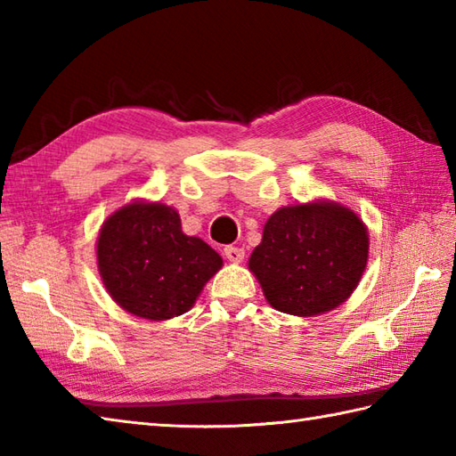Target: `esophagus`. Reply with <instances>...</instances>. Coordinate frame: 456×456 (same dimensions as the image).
Segmentation results:
<instances>
[{"label":"esophagus","mask_w":456,"mask_h":456,"mask_svg":"<svg viewBox=\"0 0 456 456\" xmlns=\"http://www.w3.org/2000/svg\"><path fill=\"white\" fill-rule=\"evenodd\" d=\"M223 255H225V258L229 260V263H235V265H239V263H243V258H245V250H243V248H239V247L229 245V247L223 248Z\"/></svg>","instance_id":"obj_1"}]
</instances>
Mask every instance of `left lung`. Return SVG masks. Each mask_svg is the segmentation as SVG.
<instances>
[{
  "label": "left lung",
  "mask_w": 456,
  "mask_h": 456,
  "mask_svg": "<svg viewBox=\"0 0 456 456\" xmlns=\"http://www.w3.org/2000/svg\"><path fill=\"white\" fill-rule=\"evenodd\" d=\"M368 248L358 213L322 198L276 209L248 270L278 312L314 317L351 297L366 270Z\"/></svg>",
  "instance_id": "1"
}]
</instances>
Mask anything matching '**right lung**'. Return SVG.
Wrapping results in <instances>:
<instances>
[{
	"label": "right lung",
	"mask_w": 456,
	"mask_h": 456,
	"mask_svg": "<svg viewBox=\"0 0 456 456\" xmlns=\"http://www.w3.org/2000/svg\"><path fill=\"white\" fill-rule=\"evenodd\" d=\"M95 256L113 302L147 322L190 312L223 266L206 240L183 233L176 209L141 198L103 221Z\"/></svg>",
	"instance_id": "1"
}]
</instances>
